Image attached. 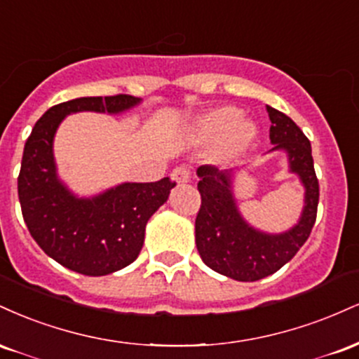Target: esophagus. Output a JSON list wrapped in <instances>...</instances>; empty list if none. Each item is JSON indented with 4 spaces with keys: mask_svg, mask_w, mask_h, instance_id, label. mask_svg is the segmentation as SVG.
I'll return each mask as SVG.
<instances>
[{
    "mask_svg": "<svg viewBox=\"0 0 359 359\" xmlns=\"http://www.w3.org/2000/svg\"><path fill=\"white\" fill-rule=\"evenodd\" d=\"M172 179H174L177 184H187L189 180H191V168L185 165L175 167L174 170H172Z\"/></svg>",
    "mask_w": 359,
    "mask_h": 359,
    "instance_id": "obj_1",
    "label": "esophagus"
}]
</instances>
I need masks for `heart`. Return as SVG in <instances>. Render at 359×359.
Instances as JSON below:
<instances>
[{"label": "heart", "mask_w": 359, "mask_h": 359, "mask_svg": "<svg viewBox=\"0 0 359 359\" xmlns=\"http://www.w3.org/2000/svg\"><path fill=\"white\" fill-rule=\"evenodd\" d=\"M194 133L201 142H217V150L224 158L238 156L255 140L257 130L253 123L240 119V111L233 106H219L197 119Z\"/></svg>", "instance_id": "heart-1"}]
</instances>
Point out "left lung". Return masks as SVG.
Listing matches in <instances>:
<instances>
[{"label": "left lung", "mask_w": 359, "mask_h": 359, "mask_svg": "<svg viewBox=\"0 0 359 359\" xmlns=\"http://www.w3.org/2000/svg\"><path fill=\"white\" fill-rule=\"evenodd\" d=\"M271 121V150H285L290 170L306 187L302 217L290 231L265 234L253 229L238 212L231 192V170L212 165L197 168L201 208L196 217V245L209 269L240 282H255L282 269L311 236L319 204V180L311 142L287 114L266 106Z\"/></svg>", "instance_id": "obj_1"}]
</instances>
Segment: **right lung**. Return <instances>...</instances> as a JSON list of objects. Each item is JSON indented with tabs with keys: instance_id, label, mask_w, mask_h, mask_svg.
<instances>
[{
	"instance_id": "add662e5",
	"label": "right lung",
	"mask_w": 359,
	"mask_h": 359,
	"mask_svg": "<svg viewBox=\"0 0 359 359\" xmlns=\"http://www.w3.org/2000/svg\"><path fill=\"white\" fill-rule=\"evenodd\" d=\"M140 100L130 94L79 97L52 106L25 143L18 199L36 245L65 269L89 277L113 273L142 251L145 226L168 199L175 182L121 184L93 199H77L57 179L52 142L57 126L77 111L121 113Z\"/></svg>"
}]
</instances>
